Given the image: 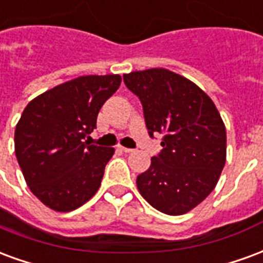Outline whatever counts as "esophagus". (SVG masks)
Returning <instances> with one entry per match:
<instances>
[{"mask_svg":"<svg viewBox=\"0 0 263 263\" xmlns=\"http://www.w3.org/2000/svg\"><path fill=\"white\" fill-rule=\"evenodd\" d=\"M118 149H120V151H122V152H125V154H131V152H134V149L125 148V146H118Z\"/></svg>","mask_w":263,"mask_h":263,"instance_id":"obj_1","label":"esophagus"}]
</instances>
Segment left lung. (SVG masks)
I'll return each mask as SVG.
<instances>
[{
    "mask_svg": "<svg viewBox=\"0 0 263 263\" xmlns=\"http://www.w3.org/2000/svg\"><path fill=\"white\" fill-rule=\"evenodd\" d=\"M143 108L149 137L163 149L137 177L139 193L154 209L182 215L203 201L226 165L227 134L213 100L193 81L166 69L124 74Z\"/></svg>",
    "mask_w": 263,
    "mask_h": 263,
    "instance_id": "obj_1",
    "label": "left lung"
}]
</instances>
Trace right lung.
I'll list each match as a JSON object with an SVG mask.
<instances>
[{"instance_id": "right-lung-1", "label": "right lung", "mask_w": 263, "mask_h": 263, "mask_svg": "<svg viewBox=\"0 0 263 263\" xmlns=\"http://www.w3.org/2000/svg\"><path fill=\"white\" fill-rule=\"evenodd\" d=\"M120 74L80 76L26 105L15 128V155L26 184L49 209L67 213L97 193L114 148L86 141Z\"/></svg>"}]
</instances>
